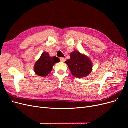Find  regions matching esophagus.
Segmentation results:
<instances>
[{
	"label": "esophagus",
	"instance_id": "esophagus-1",
	"mask_svg": "<svg viewBox=\"0 0 128 128\" xmlns=\"http://www.w3.org/2000/svg\"><path fill=\"white\" fill-rule=\"evenodd\" d=\"M60 61H61V62H64L65 61H66V58H60Z\"/></svg>",
	"mask_w": 128,
	"mask_h": 128
}]
</instances>
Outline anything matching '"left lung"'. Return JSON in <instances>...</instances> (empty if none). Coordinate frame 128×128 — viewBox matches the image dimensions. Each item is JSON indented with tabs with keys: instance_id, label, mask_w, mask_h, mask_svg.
I'll return each mask as SVG.
<instances>
[{
	"instance_id": "1",
	"label": "left lung",
	"mask_w": 128,
	"mask_h": 128,
	"mask_svg": "<svg viewBox=\"0 0 128 128\" xmlns=\"http://www.w3.org/2000/svg\"><path fill=\"white\" fill-rule=\"evenodd\" d=\"M70 59L65 61L73 76L78 78L84 77L92 71V64L89 58L78 51L70 53Z\"/></svg>"
}]
</instances>
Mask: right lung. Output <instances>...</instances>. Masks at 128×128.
I'll return each instance as SVG.
<instances>
[{
  "label": "right lung",
  "instance_id": "add662e5",
  "mask_svg": "<svg viewBox=\"0 0 128 128\" xmlns=\"http://www.w3.org/2000/svg\"><path fill=\"white\" fill-rule=\"evenodd\" d=\"M60 62V59L56 56H50L48 53L43 52L34 64V72L40 76H46L51 72L53 65Z\"/></svg>",
  "mask_w": 128,
  "mask_h": 128
}]
</instances>
